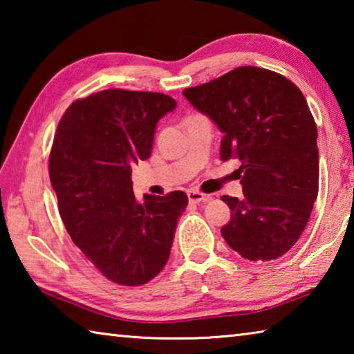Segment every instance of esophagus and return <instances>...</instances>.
Segmentation results:
<instances>
[{
	"instance_id": "1",
	"label": "esophagus",
	"mask_w": 354,
	"mask_h": 354,
	"mask_svg": "<svg viewBox=\"0 0 354 354\" xmlns=\"http://www.w3.org/2000/svg\"><path fill=\"white\" fill-rule=\"evenodd\" d=\"M187 198H189L190 203H200V201L207 200V196L205 194H201V192L187 190Z\"/></svg>"
}]
</instances>
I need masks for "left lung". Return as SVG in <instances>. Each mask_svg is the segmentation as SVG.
Listing matches in <instances>:
<instances>
[{"label":"left lung","instance_id":"1","mask_svg":"<svg viewBox=\"0 0 354 354\" xmlns=\"http://www.w3.org/2000/svg\"><path fill=\"white\" fill-rule=\"evenodd\" d=\"M183 93L223 133L220 158L241 160L243 196H221L231 209L221 236L245 259L281 257L319 195L317 124L306 98L286 76L250 65Z\"/></svg>","mask_w":354,"mask_h":354}]
</instances>
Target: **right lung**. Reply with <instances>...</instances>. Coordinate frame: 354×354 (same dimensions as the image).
Here are the masks:
<instances>
[{"mask_svg": "<svg viewBox=\"0 0 354 354\" xmlns=\"http://www.w3.org/2000/svg\"><path fill=\"white\" fill-rule=\"evenodd\" d=\"M176 107L169 95L107 88L64 112L50 151L51 185L71 241L120 286L151 281L169 261L181 190L137 203L131 173L151 154L159 118Z\"/></svg>", "mask_w": 354, "mask_h": 354, "instance_id": "obj_1", "label": "right lung"}]
</instances>
